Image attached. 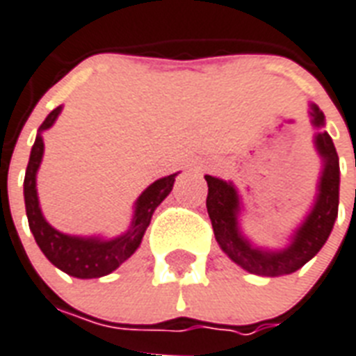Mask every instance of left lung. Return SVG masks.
I'll use <instances>...</instances> for the list:
<instances>
[{"label": "left lung", "instance_id": "1", "mask_svg": "<svg viewBox=\"0 0 356 356\" xmlns=\"http://www.w3.org/2000/svg\"><path fill=\"white\" fill-rule=\"evenodd\" d=\"M312 122L314 125H323V113L312 105ZM316 147L323 156V175L320 183V195L314 209L307 218V222L298 229L292 243L284 251H260L251 248V243L238 233L236 212L238 195L231 184L223 183L222 179L205 175L209 184L207 194V211L211 216L214 236L220 248L234 260L238 266L249 273L264 277L286 275L299 270L314 257L327 238L331 234L334 220L338 216V188H340V166L338 155L332 144V138L323 131L316 136Z\"/></svg>", "mask_w": 356, "mask_h": 356}]
</instances>
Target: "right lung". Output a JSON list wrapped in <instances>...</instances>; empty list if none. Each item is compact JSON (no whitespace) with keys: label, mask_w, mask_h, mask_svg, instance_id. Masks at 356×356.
I'll list each match as a JSON object with an SVG mask.
<instances>
[{"label":"right lung","mask_w":356,"mask_h":356,"mask_svg":"<svg viewBox=\"0 0 356 356\" xmlns=\"http://www.w3.org/2000/svg\"><path fill=\"white\" fill-rule=\"evenodd\" d=\"M58 114H60V107L53 108L51 113L47 114V118L38 129L35 144L31 149L29 164H27L24 179L25 212H27V220H29L31 233L35 236L38 248L42 249V253L46 254V259L53 266H57L58 270H63L64 273L72 277H77V279H97V277L108 275L111 271L120 268L138 249L153 212L172 192L173 181H175L177 173L159 179L142 192L136 201L133 225L127 234L111 240V242H102L96 238H77L58 233L57 229H53L44 220L40 207H38V197H36V170L40 166L42 153H44V142H42L40 133L51 127Z\"/></svg>","instance_id":"1"}]
</instances>
